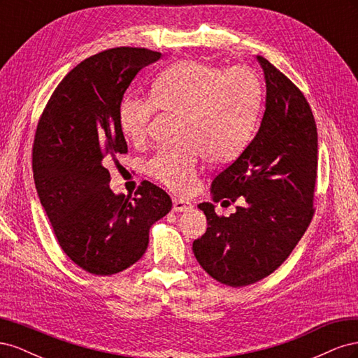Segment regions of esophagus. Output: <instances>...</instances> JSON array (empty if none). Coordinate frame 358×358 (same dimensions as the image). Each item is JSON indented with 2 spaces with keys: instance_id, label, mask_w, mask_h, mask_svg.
I'll return each instance as SVG.
<instances>
[{
  "instance_id": "esophagus-1",
  "label": "esophagus",
  "mask_w": 358,
  "mask_h": 358,
  "mask_svg": "<svg viewBox=\"0 0 358 358\" xmlns=\"http://www.w3.org/2000/svg\"><path fill=\"white\" fill-rule=\"evenodd\" d=\"M192 209V203L183 199H173V210L175 212H189Z\"/></svg>"
}]
</instances>
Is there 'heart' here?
Masks as SVG:
<instances>
[{"mask_svg":"<svg viewBox=\"0 0 358 358\" xmlns=\"http://www.w3.org/2000/svg\"><path fill=\"white\" fill-rule=\"evenodd\" d=\"M262 83L246 69L221 70L194 59L162 71L150 86V99L127 96L119 107L122 133L143 143L157 107L182 115L176 148L162 149L148 162V173L179 194L196 188L200 159L229 162L249 142L262 109Z\"/></svg>","mask_w":358,"mask_h":358,"instance_id":"1","label":"heart"}]
</instances>
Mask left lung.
<instances>
[{"label":"left lung","instance_id":"1","mask_svg":"<svg viewBox=\"0 0 358 358\" xmlns=\"http://www.w3.org/2000/svg\"><path fill=\"white\" fill-rule=\"evenodd\" d=\"M266 110L243 152L212 182L213 201H236L230 216L200 203L208 230L192 251L213 279L234 288L273 273L296 248L313 216L318 134L305 95L266 58Z\"/></svg>","mask_w":358,"mask_h":358}]
</instances>
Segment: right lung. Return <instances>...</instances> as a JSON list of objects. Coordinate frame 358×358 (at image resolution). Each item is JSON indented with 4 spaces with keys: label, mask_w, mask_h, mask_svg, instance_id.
<instances>
[{
    "label": "right lung",
    "mask_w": 358,
    "mask_h": 358,
    "mask_svg": "<svg viewBox=\"0 0 358 358\" xmlns=\"http://www.w3.org/2000/svg\"><path fill=\"white\" fill-rule=\"evenodd\" d=\"M161 58L145 48H115L76 66L38 121L32 171L59 246L88 273L109 276L145 254L149 229L171 210L169 194L148 180L134 197L115 194L106 169L128 148L119 107L136 74Z\"/></svg>",
    "instance_id": "obj_1"
}]
</instances>
